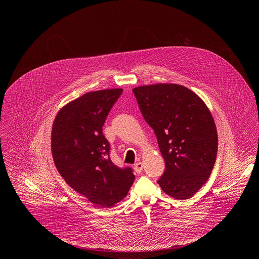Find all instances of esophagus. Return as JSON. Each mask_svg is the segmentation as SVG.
I'll list each match as a JSON object with an SVG mask.
<instances>
[{
    "label": "esophagus",
    "mask_w": 259,
    "mask_h": 259,
    "mask_svg": "<svg viewBox=\"0 0 259 259\" xmlns=\"http://www.w3.org/2000/svg\"><path fill=\"white\" fill-rule=\"evenodd\" d=\"M135 170H136V172H138V174H141V172H143V168H144V164H143V162H137L136 164H135Z\"/></svg>",
    "instance_id": "obj_1"
}]
</instances>
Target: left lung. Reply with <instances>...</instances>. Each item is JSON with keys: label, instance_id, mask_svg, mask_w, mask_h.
Wrapping results in <instances>:
<instances>
[{"label": "left lung", "instance_id": "obj_1", "mask_svg": "<svg viewBox=\"0 0 259 259\" xmlns=\"http://www.w3.org/2000/svg\"><path fill=\"white\" fill-rule=\"evenodd\" d=\"M133 92L165 161L157 184L176 199L190 198L206 183L217 159L218 132L210 111L184 85L157 83Z\"/></svg>", "mask_w": 259, "mask_h": 259}]
</instances>
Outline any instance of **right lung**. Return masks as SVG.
<instances>
[{
  "instance_id": "obj_1",
  "label": "right lung",
  "mask_w": 259,
  "mask_h": 259,
  "mask_svg": "<svg viewBox=\"0 0 259 259\" xmlns=\"http://www.w3.org/2000/svg\"><path fill=\"white\" fill-rule=\"evenodd\" d=\"M121 89L82 95L58 112L52 130V153L66 183L101 208L123 199L135 182L133 168L118 167L103 135Z\"/></svg>"
}]
</instances>
